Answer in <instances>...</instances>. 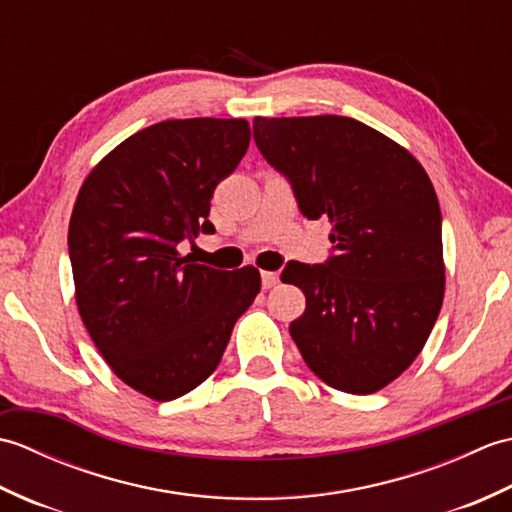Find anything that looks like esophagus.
<instances>
[{
    "label": "esophagus",
    "mask_w": 512,
    "mask_h": 512,
    "mask_svg": "<svg viewBox=\"0 0 512 512\" xmlns=\"http://www.w3.org/2000/svg\"><path fill=\"white\" fill-rule=\"evenodd\" d=\"M279 284V275L277 273H262V286H264V290H270V288H275Z\"/></svg>",
    "instance_id": "34e87169"
}]
</instances>
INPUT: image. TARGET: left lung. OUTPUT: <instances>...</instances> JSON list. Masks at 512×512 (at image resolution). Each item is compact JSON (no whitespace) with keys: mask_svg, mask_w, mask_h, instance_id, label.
<instances>
[{"mask_svg":"<svg viewBox=\"0 0 512 512\" xmlns=\"http://www.w3.org/2000/svg\"><path fill=\"white\" fill-rule=\"evenodd\" d=\"M253 138L299 211L332 224L323 264L281 273L306 295L292 341L325 385L374 394L416 361L442 308L433 184L409 151L347 116L255 118Z\"/></svg>","mask_w":512,"mask_h":512,"instance_id":"8db88e82","label":"left lung"}]
</instances>
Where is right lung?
<instances>
[{
	"label": "right lung",
	"instance_id": "right-lung-1",
	"mask_svg": "<svg viewBox=\"0 0 512 512\" xmlns=\"http://www.w3.org/2000/svg\"><path fill=\"white\" fill-rule=\"evenodd\" d=\"M248 143L244 118L162 121L105 156L76 198L68 253L81 319L114 374L154 400L215 372L262 288L253 266L231 273L178 253L215 231L213 191Z\"/></svg>",
	"mask_w": 512,
	"mask_h": 512
}]
</instances>
